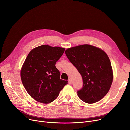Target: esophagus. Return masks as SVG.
<instances>
[{
    "mask_svg": "<svg viewBox=\"0 0 130 130\" xmlns=\"http://www.w3.org/2000/svg\"><path fill=\"white\" fill-rule=\"evenodd\" d=\"M72 80H71V79H69V84H72Z\"/></svg>",
    "mask_w": 130,
    "mask_h": 130,
    "instance_id": "esophagus-1",
    "label": "esophagus"
}]
</instances>
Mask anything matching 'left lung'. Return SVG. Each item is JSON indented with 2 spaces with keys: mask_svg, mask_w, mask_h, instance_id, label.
I'll list each match as a JSON object with an SVG mask.
<instances>
[{
  "mask_svg": "<svg viewBox=\"0 0 130 130\" xmlns=\"http://www.w3.org/2000/svg\"><path fill=\"white\" fill-rule=\"evenodd\" d=\"M65 53L82 77L83 86L77 92L79 99L88 104L103 99L113 80L112 67L107 54L88 44L69 48Z\"/></svg>",
  "mask_w": 130,
  "mask_h": 130,
  "instance_id": "left-lung-1",
  "label": "left lung"
}]
</instances>
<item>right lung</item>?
<instances>
[{
	"instance_id": "add662e5",
	"label": "right lung",
	"mask_w": 130,
	"mask_h": 130,
	"mask_svg": "<svg viewBox=\"0 0 130 130\" xmlns=\"http://www.w3.org/2000/svg\"><path fill=\"white\" fill-rule=\"evenodd\" d=\"M64 51V48L44 45L32 49L27 56L20 77L27 93L36 101L51 103L67 84V80L60 79V72L55 66Z\"/></svg>"
}]
</instances>
